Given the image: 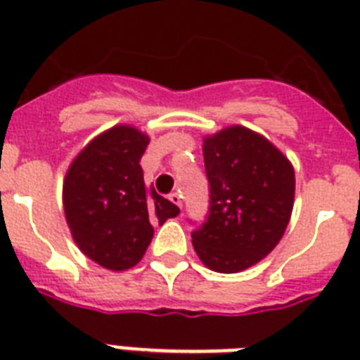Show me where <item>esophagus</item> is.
I'll list each match as a JSON object with an SVG mask.
<instances>
[{"mask_svg":"<svg viewBox=\"0 0 360 360\" xmlns=\"http://www.w3.org/2000/svg\"><path fill=\"white\" fill-rule=\"evenodd\" d=\"M169 202L175 203L179 209H183V196H181V192H172L169 194Z\"/></svg>","mask_w":360,"mask_h":360,"instance_id":"1","label":"esophagus"}]
</instances>
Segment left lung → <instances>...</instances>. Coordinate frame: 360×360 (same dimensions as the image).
<instances>
[{"mask_svg":"<svg viewBox=\"0 0 360 360\" xmlns=\"http://www.w3.org/2000/svg\"><path fill=\"white\" fill-rule=\"evenodd\" d=\"M209 211L192 245L209 269L239 273L278 245L290 222L295 175L263 136L230 127L203 141Z\"/></svg>","mask_w":360,"mask_h":360,"instance_id":"left-lung-1","label":"left lung"}]
</instances>
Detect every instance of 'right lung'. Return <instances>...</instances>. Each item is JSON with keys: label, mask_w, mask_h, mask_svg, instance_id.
Returning a JSON list of instances; mask_svg holds the SVG:
<instances>
[{"label": "right lung", "mask_w": 360, "mask_h": 360, "mask_svg": "<svg viewBox=\"0 0 360 360\" xmlns=\"http://www.w3.org/2000/svg\"><path fill=\"white\" fill-rule=\"evenodd\" d=\"M147 143L132 127H114L76 157L65 177V217L76 245L112 271L134 267L151 243L153 224L179 214L175 203L143 183Z\"/></svg>", "instance_id": "right-lung-1"}]
</instances>
